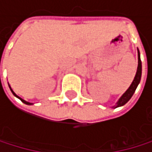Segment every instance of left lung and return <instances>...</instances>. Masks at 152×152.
I'll list each match as a JSON object with an SVG mask.
<instances>
[{"label": "left lung", "mask_w": 152, "mask_h": 152, "mask_svg": "<svg viewBox=\"0 0 152 152\" xmlns=\"http://www.w3.org/2000/svg\"><path fill=\"white\" fill-rule=\"evenodd\" d=\"M140 78H141V60H140V51L138 49V68H137L136 75H135V77H134V80L132 81L130 86L127 89V91L121 96V97L118 99V101L117 102L116 106H114L115 108L125 105L131 98V96H133L134 92H135V90L137 88L138 85L140 82Z\"/></svg>", "instance_id": "obj_1"}]
</instances>
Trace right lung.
Listing matches in <instances>:
<instances>
[{"mask_svg":"<svg viewBox=\"0 0 152 152\" xmlns=\"http://www.w3.org/2000/svg\"><path fill=\"white\" fill-rule=\"evenodd\" d=\"M9 87H10V89H11V91H12V94H13V95H14V96H15L16 97H18V98L20 99V100H21V101L23 102V103H24V104H26V105H33V103H30V102H27V101H25V100H23V98H21L20 96H17V95H16V94H15V93L13 92V90H12V89L11 88V86H10V85H9Z\"/></svg>","mask_w":152,"mask_h":152,"instance_id":"add662e5","label":"right lung"}]
</instances>
